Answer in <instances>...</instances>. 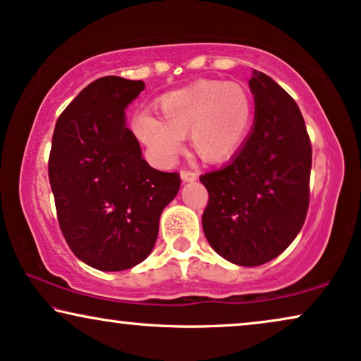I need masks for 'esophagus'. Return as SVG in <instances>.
<instances>
[{
	"label": "esophagus",
	"instance_id": "34e87169",
	"mask_svg": "<svg viewBox=\"0 0 361 361\" xmlns=\"http://www.w3.org/2000/svg\"><path fill=\"white\" fill-rule=\"evenodd\" d=\"M180 177H182V180H184V182H194L195 179H197V172L190 171V169H182Z\"/></svg>",
	"mask_w": 361,
	"mask_h": 361
}]
</instances>
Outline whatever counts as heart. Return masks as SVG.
<instances>
[{
	"label": "heart",
	"mask_w": 361,
	"mask_h": 361,
	"mask_svg": "<svg viewBox=\"0 0 361 361\" xmlns=\"http://www.w3.org/2000/svg\"><path fill=\"white\" fill-rule=\"evenodd\" d=\"M159 114H142L134 129L159 161L169 162L189 135L195 156L222 162L238 151L249 134L254 102L245 87L233 81H197L159 101Z\"/></svg>",
	"instance_id": "b5f03b06"
}]
</instances>
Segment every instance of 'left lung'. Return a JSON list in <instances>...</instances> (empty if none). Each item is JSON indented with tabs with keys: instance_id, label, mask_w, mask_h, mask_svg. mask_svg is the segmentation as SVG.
I'll list each match as a JSON object with an SVG mask.
<instances>
[{
	"instance_id": "obj_1",
	"label": "left lung",
	"mask_w": 361,
	"mask_h": 361,
	"mask_svg": "<svg viewBox=\"0 0 361 361\" xmlns=\"http://www.w3.org/2000/svg\"><path fill=\"white\" fill-rule=\"evenodd\" d=\"M255 124L222 169L200 176L209 192L204 233L224 259L242 267L274 260L305 222L312 144L297 102L260 71L249 81Z\"/></svg>"
}]
</instances>
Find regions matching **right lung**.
<instances>
[{
  "label": "right lung",
  "instance_id": "right-lung-1",
  "mask_svg": "<svg viewBox=\"0 0 361 361\" xmlns=\"http://www.w3.org/2000/svg\"><path fill=\"white\" fill-rule=\"evenodd\" d=\"M142 81L104 76L61 112L48 172L58 222L73 254L104 272L133 269L151 254L179 172L152 169L126 128L124 109Z\"/></svg>",
  "mask_w": 361,
  "mask_h": 361
}]
</instances>
